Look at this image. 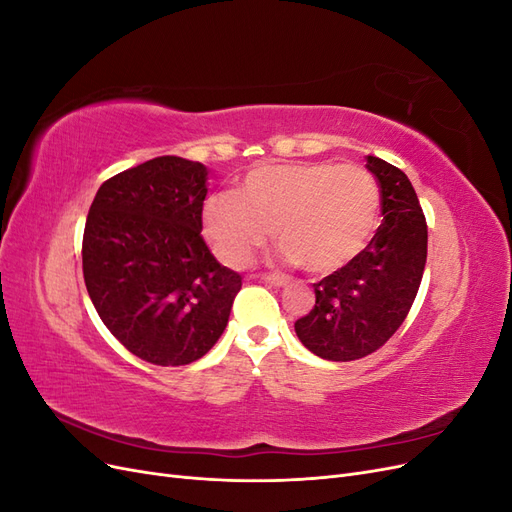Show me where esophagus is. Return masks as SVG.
<instances>
[{"label":"esophagus","mask_w":512,"mask_h":512,"mask_svg":"<svg viewBox=\"0 0 512 512\" xmlns=\"http://www.w3.org/2000/svg\"><path fill=\"white\" fill-rule=\"evenodd\" d=\"M260 280L262 282H267V284H271V286H286L288 282H290V277H284V275H275V273H271V275H260Z\"/></svg>","instance_id":"esophagus-1"}]
</instances>
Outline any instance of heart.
<instances>
[{
  "mask_svg": "<svg viewBox=\"0 0 512 512\" xmlns=\"http://www.w3.org/2000/svg\"><path fill=\"white\" fill-rule=\"evenodd\" d=\"M376 179L356 164L297 162L254 168L241 192L211 194L205 232L228 267H243L275 239L309 273H331L359 254L378 224Z\"/></svg>",
  "mask_w": 512,
  "mask_h": 512,
  "instance_id": "1",
  "label": "heart"
}]
</instances>
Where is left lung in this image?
<instances>
[{
  "label": "left lung",
  "instance_id": "obj_1",
  "mask_svg": "<svg viewBox=\"0 0 512 512\" xmlns=\"http://www.w3.org/2000/svg\"><path fill=\"white\" fill-rule=\"evenodd\" d=\"M365 166L380 183L382 224L363 252L314 284L316 305L294 322L307 350L339 363L363 359L395 335L427 260V222L410 179L376 156Z\"/></svg>",
  "mask_w": 512,
  "mask_h": 512
}]
</instances>
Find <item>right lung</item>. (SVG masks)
Wrapping results in <instances>:
<instances>
[{
    "instance_id": "obj_1",
    "label": "right lung",
    "mask_w": 512,
    "mask_h": 512,
    "mask_svg": "<svg viewBox=\"0 0 512 512\" xmlns=\"http://www.w3.org/2000/svg\"><path fill=\"white\" fill-rule=\"evenodd\" d=\"M207 168L153 158L106 179L83 232V277L98 316L138 359L198 361L224 333L241 275L200 235Z\"/></svg>"
}]
</instances>
